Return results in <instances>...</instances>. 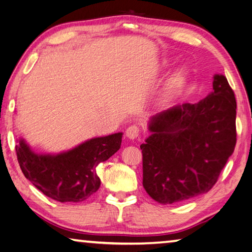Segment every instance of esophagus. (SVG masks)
<instances>
[{
    "label": "esophagus",
    "mask_w": 252,
    "mask_h": 252,
    "mask_svg": "<svg viewBox=\"0 0 252 252\" xmlns=\"http://www.w3.org/2000/svg\"><path fill=\"white\" fill-rule=\"evenodd\" d=\"M140 135V130L136 126H131L126 130V136L130 140H135L138 139Z\"/></svg>",
    "instance_id": "34e87169"
}]
</instances>
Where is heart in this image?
I'll list each match as a JSON object with an SVG mask.
<instances>
[{
	"label": "heart",
	"instance_id": "obj_1",
	"mask_svg": "<svg viewBox=\"0 0 252 252\" xmlns=\"http://www.w3.org/2000/svg\"><path fill=\"white\" fill-rule=\"evenodd\" d=\"M188 83V71L185 67H179L165 81L157 97V105L164 108L182 94Z\"/></svg>",
	"mask_w": 252,
	"mask_h": 252
}]
</instances>
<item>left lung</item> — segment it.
I'll return each instance as SVG.
<instances>
[{
	"label": "left lung",
	"mask_w": 252,
	"mask_h": 252,
	"mask_svg": "<svg viewBox=\"0 0 252 252\" xmlns=\"http://www.w3.org/2000/svg\"><path fill=\"white\" fill-rule=\"evenodd\" d=\"M198 103L174 105L149 119L151 134L140 148L142 185L162 204L207 193L236 147V97L223 74Z\"/></svg>",
	"instance_id": "8db88e82"
}]
</instances>
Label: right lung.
Here are the masks:
<instances>
[{"label": "right lung", "instance_id": "obj_1", "mask_svg": "<svg viewBox=\"0 0 252 252\" xmlns=\"http://www.w3.org/2000/svg\"><path fill=\"white\" fill-rule=\"evenodd\" d=\"M122 132L96 136L59 153H36L23 138L15 147L21 170L46 197L59 202H81L96 192V167L121 147Z\"/></svg>", "mask_w": 252, "mask_h": 252}]
</instances>
